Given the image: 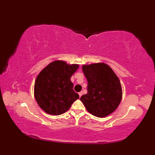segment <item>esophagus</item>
<instances>
[{
  "instance_id": "obj_1",
  "label": "esophagus",
  "mask_w": 155,
  "mask_h": 155,
  "mask_svg": "<svg viewBox=\"0 0 155 155\" xmlns=\"http://www.w3.org/2000/svg\"><path fill=\"white\" fill-rule=\"evenodd\" d=\"M78 94H79V97H81L82 94H83V93H82V92H80V93H78Z\"/></svg>"
}]
</instances>
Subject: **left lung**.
Listing matches in <instances>:
<instances>
[{
    "mask_svg": "<svg viewBox=\"0 0 155 155\" xmlns=\"http://www.w3.org/2000/svg\"><path fill=\"white\" fill-rule=\"evenodd\" d=\"M82 68L88 81V92L81 101L87 110L98 117L113 113L122 99L121 84L116 74L104 63L83 65Z\"/></svg>",
    "mask_w": 155,
    "mask_h": 155,
    "instance_id": "8db88e82",
    "label": "left lung"
}]
</instances>
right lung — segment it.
Masks as SVG:
<instances>
[{
    "mask_svg": "<svg viewBox=\"0 0 155 155\" xmlns=\"http://www.w3.org/2000/svg\"><path fill=\"white\" fill-rule=\"evenodd\" d=\"M78 64L68 65L56 61L49 64L38 75L35 83V97L42 110L50 114L60 115L67 112L79 98L73 90L71 76Z\"/></svg>",
    "mask_w": 155,
    "mask_h": 155,
    "instance_id": "right-lung-1",
    "label": "right lung"
}]
</instances>
